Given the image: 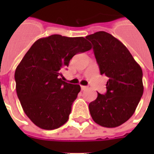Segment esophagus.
I'll list each match as a JSON object with an SVG mask.
<instances>
[{
    "mask_svg": "<svg viewBox=\"0 0 154 154\" xmlns=\"http://www.w3.org/2000/svg\"><path fill=\"white\" fill-rule=\"evenodd\" d=\"M81 88H82V90H87V87H86V86H82Z\"/></svg>",
    "mask_w": 154,
    "mask_h": 154,
    "instance_id": "34e87169",
    "label": "esophagus"
}]
</instances>
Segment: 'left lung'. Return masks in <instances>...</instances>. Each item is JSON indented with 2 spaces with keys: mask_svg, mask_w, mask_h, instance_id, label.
Segmentation results:
<instances>
[{
  "mask_svg": "<svg viewBox=\"0 0 154 154\" xmlns=\"http://www.w3.org/2000/svg\"><path fill=\"white\" fill-rule=\"evenodd\" d=\"M86 38L93 45L100 74L109 78L106 93H97L89 104L91 116L103 127L121 125L134 113L143 96L142 68L128 48L109 33L99 31Z\"/></svg>",
  "mask_w": 154,
  "mask_h": 154,
  "instance_id": "left-lung-1",
  "label": "left lung"
}]
</instances>
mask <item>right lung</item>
I'll list each match as a JSON object with an SVG mask.
<instances>
[{"label": "right lung", "mask_w": 154, "mask_h": 154, "mask_svg": "<svg viewBox=\"0 0 154 154\" xmlns=\"http://www.w3.org/2000/svg\"><path fill=\"white\" fill-rule=\"evenodd\" d=\"M83 37L53 35L35 41L15 72L16 93L23 110L35 125L55 129L69 118L79 85L62 80V70L74 55L90 50Z\"/></svg>", "instance_id": "add662e5"}]
</instances>
